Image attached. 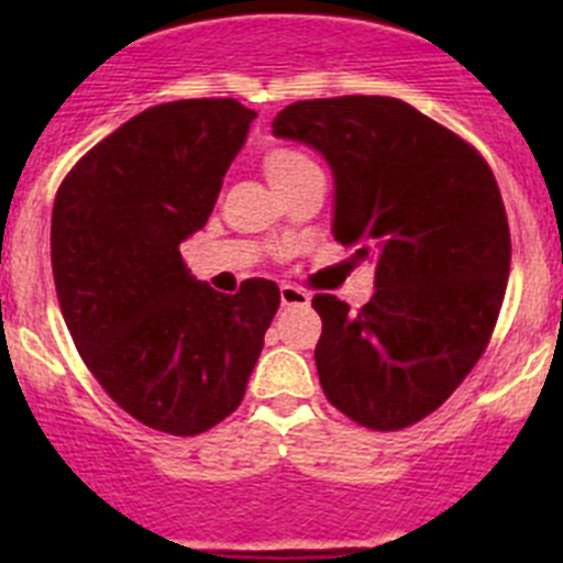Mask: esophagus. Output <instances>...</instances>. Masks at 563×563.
<instances>
[{"label": "esophagus", "mask_w": 563, "mask_h": 563, "mask_svg": "<svg viewBox=\"0 0 563 563\" xmlns=\"http://www.w3.org/2000/svg\"><path fill=\"white\" fill-rule=\"evenodd\" d=\"M282 307H307L310 305V292L298 290L292 285H282Z\"/></svg>", "instance_id": "obj_1"}]
</instances>
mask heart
<instances>
[{"label":"heart","instance_id":"b5f03b06","mask_svg":"<svg viewBox=\"0 0 563 563\" xmlns=\"http://www.w3.org/2000/svg\"><path fill=\"white\" fill-rule=\"evenodd\" d=\"M262 166H265L267 180L273 183V188H278L285 180H290L292 174L301 172L305 166H310V161H307L301 152H296V148H271V152L265 154Z\"/></svg>","mask_w":563,"mask_h":563}]
</instances>
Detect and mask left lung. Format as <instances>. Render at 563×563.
<instances>
[{"label": "left lung", "instance_id": "left-lung-1", "mask_svg": "<svg viewBox=\"0 0 563 563\" xmlns=\"http://www.w3.org/2000/svg\"><path fill=\"white\" fill-rule=\"evenodd\" d=\"M273 134L330 163L332 233L375 262L357 312L312 298L321 389L366 429H406L454 395L490 341L510 273L499 186L476 148L397 98L290 103Z\"/></svg>", "mask_w": 563, "mask_h": 563}]
</instances>
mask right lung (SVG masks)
I'll use <instances>...</instances> for the list:
<instances>
[{"label":"right lung","instance_id":"right-lung-1","mask_svg":"<svg viewBox=\"0 0 563 563\" xmlns=\"http://www.w3.org/2000/svg\"><path fill=\"white\" fill-rule=\"evenodd\" d=\"M256 112L233 98L148 107L89 148L53 206L49 258L67 330L143 426L202 434L245 397L278 287L217 292L183 265Z\"/></svg>","mask_w":563,"mask_h":563}]
</instances>
